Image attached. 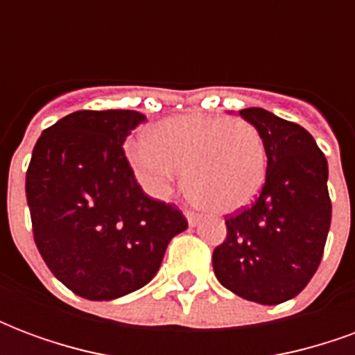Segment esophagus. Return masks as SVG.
Listing matches in <instances>:
<instances>
[{
	"label": "esophagus",
	"instance_id": "esophagus-1",
	"mask_svg": "<svg viewBox=\"0 0 355 355\" xmlns=\"http://www.w3.org/2000/svg\"><path fill=\"white\" fill-rule=\"evenodd\" d=\"M186 220H188V226L193 228V226H198V223H200V216L196 215V213H186Z\"/></svg>",
	"mask_w": 355,
	"mask_h": 355
}]
</instances>
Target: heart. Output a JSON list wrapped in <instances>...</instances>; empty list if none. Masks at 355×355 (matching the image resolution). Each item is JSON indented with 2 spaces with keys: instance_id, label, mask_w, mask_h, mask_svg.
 <instances>
[{
  "instance_id": "1",
  "label": "heart",
  "mask_w": 355,
  "mask_h": 355,
  "mask_svg": "<svg viewBox=\"0 0 355 355\" xmlns=\"http://www.w3.org/2000/svg\"><path fill=\"white\" fill-rule=\"evenodd\" d=\"M137 182L154 200H167L184 169V190L215 213H234L261 192L266 146L245 119L184 114L163 119L127 146Z\"/></svg>"
}]
</instances>
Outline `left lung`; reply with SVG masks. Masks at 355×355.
Returning a JSON list of instances; mask_svg holds the SVG:
<instances>
[{"label": "left lung", "instance_id": "obj_1", "mask_svg": "<svg viewBox=\"0 0 355 355\" xmlns=\"http://www.w3.org/2000/svg\"><path fill=\"white\" fill-rule=\"evenodd\" d=\"M266 146V180L249 209L226 218L213 253L216 279L234 295L274 306L297 297L320 266L331 226L327 159L304 127L243 108Z\"/></svg>", "mask_w": 355, "mask_h": 355}]
</instances>
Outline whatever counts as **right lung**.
<instances>
[{"instance_id":"right-lung-1","label":"right lung","mask_w":355,"mask_h":355,"mask_svg":"<svg viewBox=\"0 0 355 355\" xmlns=\"http://www.w3.org/2000/svg\"><path fill=\"white\" fill-rule=\"evenodd\" d=\"M137 110H80L42 132L26 173L35 245L58 282L87 300H114L152 282L169 241L188 228L152 200L123 142Z\"/></svg>"}]
</instances>
